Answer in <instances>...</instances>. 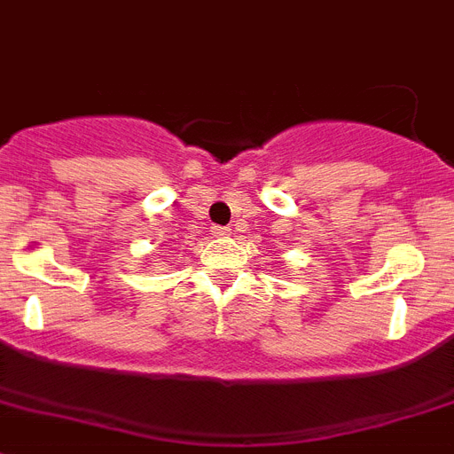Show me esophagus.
Segmentation results:
<instances>
[{"mask_svg":"<svg viewBox=\"0 0 454 454\" xmlns=\"http://www.w3.org/2000/svg\"><path fill=\"white\" fill-rule=\"evenodd\" d=\"M212 235H215V238H226L228 232H231V228H226V226H212Z\"/></svg>","mask_w":454,"mask_h":454,"instance_id":"obj_1","label":"esophagus"}]
</instances>
